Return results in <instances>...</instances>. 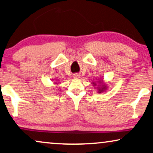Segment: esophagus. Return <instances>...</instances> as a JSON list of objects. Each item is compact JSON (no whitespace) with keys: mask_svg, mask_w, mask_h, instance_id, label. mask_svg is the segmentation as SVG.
Segmentation results:
<instances>
[{"mask_svg":"<svg viewBox=\"0 0 153 153\" xmlns=\"http://www.w3.org/2000/svg\"><path fill=\"white\" fill-rule=\"evenodd\" d=\"M80 75L79 74V73H75V74H73V78H80Z\"/></svg>","mask_w":153,"mask_h":153,"instance_id":"1","label":"esophagus"}]
</instances>
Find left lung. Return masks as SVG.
Instances as JSON below:
<instances>
[{"mask_svg":"<svg viewBox=\"0 0 153 153\" xmlns=\"http://www.w3.org/2000/svg\"><path fill=\"white\" fill-rule=\"evenodd\" d=\"M98 82L99 83H102V80L101 81H98ZM93 84H94V85H96V83L95 82H93ZM99 87V91H98V92L99 93H101V92H103V91H104V90H105V89H107V87H106V85H105V84H101V87Z\"/></svg>","mask_w":153,"mask_h":153,"instance_id":"8db88e82","label":"left lung"}]
</instances>
